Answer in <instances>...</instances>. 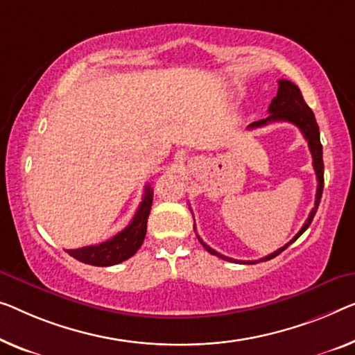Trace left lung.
I'll list each match as a JSON object with an SVG mask.
<instances>
[{"instance_id": "left-lung-1", "label": "left lung", "mask_w": 355, "mask_h": 355, "mask_svg": "<svg viewBox=\"0 0 355 355\" xmlns=\"http://www.w3.org/2000/svg\"><path fill=\"white\" fill-rule=\"evenodd\" d=\"M268 111H269V116L266 119L255 121V123H252L250 125L247 127V129H257V127H263V125H266L269 123H274V121H287V123H292V124L298 127L304 139L308 140L309 151H311V155H313V166H314L315 177H317V193H315L314 207H313V210H311L308 220H306V223L303 225V228L300 230L298 234H296L293 239L288 242V244L280 247L279 250L271 253V255L264 257V258H261V260H257V261H247V263H252V264L258 263V261H268V260H271V258L277 257L279 253H282L285 248L292 244V242L298 239V237L309 228L311 221H313L315 211H317V207H319L322 191H324V159H322V145H320L319 125H317V123H315V116L313 113V110H311L308 105H306L303 95H301L300 87L296 86V84H293L292 81H287V79H280L277 95L272 98V102H271V105H269ZM194 231H196V226H194ZM198 239H199L200 244L204 245L205 250L211 253V255L220 257L221 260H226V261L242 263L239 260H232V258L221 255V253H218L216 250H214V248L205 244V242L200 239L199 236H198Z\"/></svg>"}]
</instances>
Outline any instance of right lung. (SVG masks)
Listing matches in <instances>:
<instances>
[{
  "label": "right lung",
  "instance_id": "add662e5",
  "mask_svg": "<svg viewBox=\"0 0 355 355\" xmlns=\"http://www.w3.org/2000/svg\"><path fill=\"white\" fill-rule=\"evenodd\" d=\"M151 204L153 191L150 184H146L144 200L140 202L129 226H125L123 231L111 237V239L102 242V244L73 248V250H67V253L76 258L78 261L92 264V266H113V264L125 261L127 258L135 255V252L144 244Z\"/></svg>",
  "mask_w": 355,
  "mask_h": 355
}]
</instances>
